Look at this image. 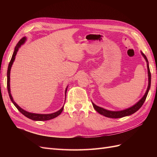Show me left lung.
<instances>
[{"instance_id":"obj_1","label":"left lung","mask_w":157,"mask_h":157,"mask_svg":"<svg viewBox=\"0 0 157 157\" xmlns=\"http://www.w3.org/2000/svg\"><path fill=\"white\" fill-rule=\"evenodd\" d=\"M141 54L143 55V56L144 57V58L145 59L146 61L147 62V69H148V77H149V84H148V87H147V91L144 95V96L140 100L137 102L136 105H134V106H132L130 108L126 109L125 110H122V111H108L106 110L105 109H103L101 107H99L97 105H95L94 103H92V105L94 108L95 109L97 112H98L99 114L101 115L105 116L106 117H109V118H122L126 116H128L132 114L136 113L137 110L141 108V107L143 105L144 103L145 102L146 98L147 96V94H148L149 88L151 87V72H150V69H149V63H148V60L147 59V57L145 56V55L142 53Z\"/></svg>"}]
</instances>
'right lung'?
I'll use <instances>...</instances> for the list:
<instances>
[{"label":"right lung","instance_id":"obj_1","mask_svg":"<svg viewBox=\"0 0 157 157\" xmlns=\"http://www.w3.org/2000/svg\"><path fill=\"white\" fill-rule=\"evenodd\" d=\"M26 40L25 37H23L22 39L18 42V43L17 44V45L15 47V49H14V52L13 53L12 59L9 63L8 65V71H7V88H8V94L9 96H10V98L11 99L12 102L13 103V105L16 107V108L18 109V111H20V113H21L23 115L25 116L26 117L30 118L31 120L33 121H48L50 119H52V118H54L56 117H58V115H59L62 112L63 109V107L61 108L60 110H59L58 111H57L56 113H52V114H36V113H29L25 110H23V109H21L20 106H18L17 104L16 103V102L13 100V98L12 97V95L10 93V69L12 67V65L13 63L14 59H15V57L16 56L17 52L19 49V48L21 46V44H23L24 43L25 41ZM66 92H67V88H66L65 90V96H66Z\"/></svg>","mask_w":157,"mask_h":157}]
</instances>
